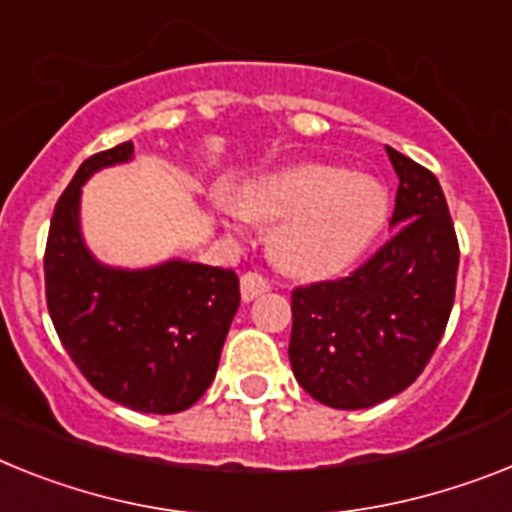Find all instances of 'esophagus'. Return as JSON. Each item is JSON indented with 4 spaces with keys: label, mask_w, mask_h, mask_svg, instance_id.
Returning a JSON list of instances; mask_svg holds the SVG:
<instances>
[{
    "label": "esophagus",
    "mask_w": 512,
    "mask_h": 512,
    "mask_svg": "<svg viewBox=\"0 0 512 512\" xmlns=\"http://www.w3.org/2000/svg\"><path fill=\"white\" fill-rule=\"evenodd\" d=\"M268 289V281H265L263 276H257V273H244V276L239 278V291H242L244 302H252V299L263 296Z\"/></svg>",
    "instance_id": "esophagus-1"
}]
</instances>
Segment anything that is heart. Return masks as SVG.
<instances>
[{
	"instance_id": "heart-1",
	"label": "heart",
	"mask_w": 512,
	"mask_h": 512,
	"mask_svg": "<svg viewBox=\"0 0 512 512\" xmlns=\"http://www.w3.org/2000/svg\"><path fill=\"white\" fill-rule=\"evenodd\" d=\"M226 229L239 221L278 223L273 263L294 278L343 273L375 242L390 213L388 190L367 174L333 163H296L244 184L234 203H216Z\"/></svg>"
}]
</instances>
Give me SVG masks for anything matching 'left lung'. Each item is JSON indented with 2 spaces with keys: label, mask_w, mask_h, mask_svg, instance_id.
<instances>
[{
  "label": "left lung",
  "mask_w": 512,
  "mask_h": 512,
  "mask_svg": "<svg viewBox=\"0 0 512 512\" xmlns=\"http://www.w3.org/2000/svg\"><path fill=\"white\" fill-rule=\"evenodd\" d=\"M388 158L398 176L388 244L349 278L291 294V369L330 409H369L409 388L453 309L458 242L440 182L398 150Z\"/></svg>",
  "instance_id": "left-lung-1"
}]
</instances>
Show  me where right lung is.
<instances>
[{
    "mask_svg": "<svg viewBox=\"0 0 512 512\" xmlns=\"http://www.w3.org/2000/svg\"><path fill=\"white\" fill-rule=\"evenodd\" d=\"M132 158V143L90 156L59 197L44 260L46 304L59 341L98 393L143 414H176L216 377L239 309V278L182 257L119 268L90 252L83 187Z\"/></svg>",
    "mask_w": 512,
    "mask_h": 512,
    "instance_id": "right-lung-1",
    "label": "right lung"
}]
</instances>
